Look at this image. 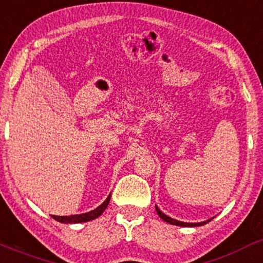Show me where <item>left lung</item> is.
<instances>
[{
	"label": "left lung",
	"mask_w": 263,
	"mask_h": 263,
	"mask_svg": "<svg viewBox=\"0 0 263 263\" xmlns=\"http://www.w3.org/2000/svg\"><path fill=\"white\" fill-rule=\"evenodd\" d=\"M155 210H156V212H158L159 217H160V219H163L165 222L170 223V225H176V226H182V227H197V226L205 225V223L210 222V221L212 220V217H211V219H209V220H206V221H202V222H184V221L175 220V219H173V217H170V216H167V215H165L164 212L158 208V206H155Z\"/></svg>",
	"instance_id": "obj_1"
}]
</instances>
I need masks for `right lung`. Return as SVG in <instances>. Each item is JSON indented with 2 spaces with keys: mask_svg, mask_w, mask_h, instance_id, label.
<instances>
[{
  "mask_svg": "<svg viewBox=\"0 0 263 263\" xmlns=\"http://www.w3.org/2000/svg\"><path fill=\"white\" fill-rule=\"evenodd\" d=\"M110 195L105 199V201L99 205L98 208L94 209V210L89 211V212H84V214H78V215H70V216H55V215H52V217L54 220L60 221L62 223H79V222H88V221H92L97 217H99L100 215L104 212L107 206L109 205V201H110Z\"/></svg>",
  "mask_w": 263,
  "mask_h": 263,
  "instance_id": "add662e5",
  "label": "right lung"
}]
</instances>
